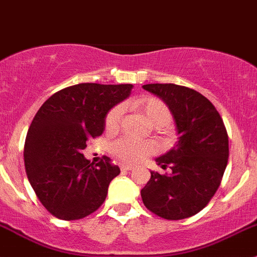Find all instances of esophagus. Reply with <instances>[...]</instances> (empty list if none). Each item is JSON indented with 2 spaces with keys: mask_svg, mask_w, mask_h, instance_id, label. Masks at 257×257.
Wrapping results in <instances>:
<instances>
[{
  "mask_svg": "<svg viewBox=\"0 0 257 257\" xmlns=\"http://www.w3.org/2000/svg\"><path fill=\"white\" fill-rule=\"evenodd\" d=\"M121 172H129V170H133V167L132 165H121Z\"/></svg>",
  "mask_w": 257,
  "mask_h": 257,
  "instance_id": "1",
  "label": "esophagus"
}]
</instances>
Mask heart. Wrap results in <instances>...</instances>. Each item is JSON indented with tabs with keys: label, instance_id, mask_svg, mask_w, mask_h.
<instances>
[{
	"label": "heart",
	"instance_id": "heart-1",
	"mask_svg": "<svg viewBox=\"0 0 257 257\" xmlns=\"http://www.w3.org/2000/svg\"><path fill=\"white\" fill-rule=\"evenodd\" d=\"M134 108L142 112L148 120L155 126H164L170 123L173 114L165 102L155 97H141L133 100ZM123 105L116 104L108 110L104 118V128L108 133H115L119 129L123 118ZM157 147L150 141H137V139L123 137L113 142L109 147L110 154L123 164H137L144 158L154 154Z\"/></svg>",
	"mask_w": 257,
	"mask_h": 257
}]
</instances>
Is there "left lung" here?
Wrapping results in <instances>:
<instances>
[{
  "instance_id": "1",
  "label": "left lung",
  "mask_w": 257,
  "mask_h": 257,
  "mask_svg": "<svg viewBox=\"0 0 257 257\" xmlns=\"http://www.w3.org/2000/svg\"><path fill=\"white\" fill-rule=\"evenodd\" d=\"M143 88L167 103L180 137L173 149L157 158L163 169H172L170 174L150 172L142 199L163 219H186L205 208L220 186L229 158L226 128L214 104L191 88L173 83Z\"/></svg>"
}]
</instances>
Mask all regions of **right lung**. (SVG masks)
<instances>
[{"mask_svg": "<svg viewBox=\"0 0 257 257\" xmlns=\"http://www.w3.org/2000/svg\"><path fill=\"white\" fill-rule=\"evenodd\" d=\"M132 88L80 83L54 93L36 113L26 137L25 168L38 200L53 216L83 219L104 203L120 169L108 157L94 165L80 152L102 136L108 110Z\"/></svg>", "mask_w": 257, "mask_h": 257, "instance_id": "add662e5", "label": "right lung"}]
</instances>
